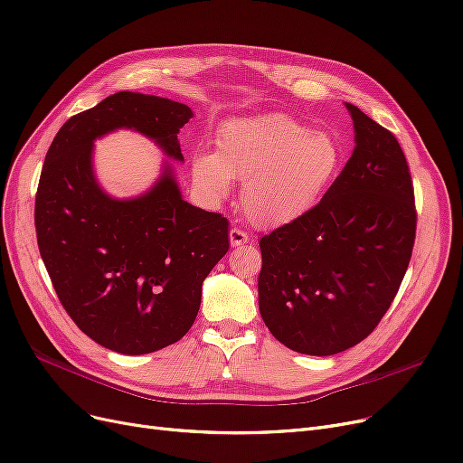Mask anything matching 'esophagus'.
Instances as JSON below:
<instances>
[{
  "instance_id": "esophagus-1",
  "label": "esophagus",
  "mask_w": 463,
  "mask_h": 463,
  "mask_svg": "<svg viewBox=\"0 0 463 463\" xmlns=\"http://www.w3.org/2000/svg\"><path fill=\"white\" fill-rule=\"evenodd\" d=\"M229 241H231V246H232V248H241V246H244V244L250 242V236H248L244 231L234 227V229H231V232H229Z\"/></svg>"
}]
</instances>
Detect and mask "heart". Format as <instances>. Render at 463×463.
I'll use <instances>...</instances> for the list:
<instances>
[{"label": "heart", "instance_id": "1", "mask_svg": "<svg viewBox=\"0 0 463 463\" xmlns=\"http://www.w3.org/2000/svg\"><path fill=\"white\" fill-rule=\"evenodd\" d=\"M344 165V148L328 131L286 114L238 118L221 128L217 152H200L193 177L210 200L227 198L242 179L241 202L258 229H280L313 212Z\"/></svg>", "mask_w": 463, "mask_h": 463}]
</instances>
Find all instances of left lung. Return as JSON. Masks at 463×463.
Here are the masks:
<instances>
[{"instance_id": "obj_1", "label": "left lung", "mask_w": 463, "mask_h": 463, "mask_svg": "<svg viewBox=\"0 0 463 463\" xmlns=\"http://www.w3.org/2000/svg\"><path fill=\"white\" fill-rule=\"evenodd\" d=\"M354 148L313 212L263 236L260 313L296 353L361 344L395 299L416 236L414 188L395 135L345 102Z\"/></svg>"}]
</instances>
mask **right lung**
<instances>
[{
    "mask_svg": "<svg viewBox=\"0 0 463 463\" xmlns=\"http://www.w3.org/2000/svg\"><path fill=\"white\" fill-rule=\"evenodd\" d=\"M183 102L119 91L72 116L51 143L36 194L38 246L76 326L122 354L179 341L200 309L202 284L229 251V221L183 200L175 167L139 197L116 199L92 167L94 141L131 128L183 162Z\"/></svg>",
    "mask_w": 463,
    "mask_h": 463,
    "instance_id": "right-lung-1",
    "label": "right lung"
}]
</instances>
